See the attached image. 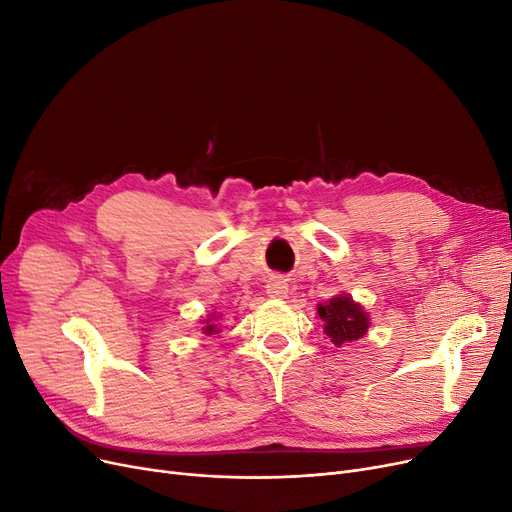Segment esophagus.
<instances>
[{
  "label": "esophagus",
  "mask_w": 512,
  "mask_h": 512,
  "mask_svg": "<svg viewBox=\"0 0 512 512\" xmlns=\"http://www.w3.org/2000/svg\"><path fill=\"white\" fill-rule=\"evenodd\" d=\"M268 295L270 297H286V293H288V286H286V282L282 280V278H278V276H274V278H270L268 280Z\"/></svg>",
  "instance_id": "34e87169"
}]
</instances>
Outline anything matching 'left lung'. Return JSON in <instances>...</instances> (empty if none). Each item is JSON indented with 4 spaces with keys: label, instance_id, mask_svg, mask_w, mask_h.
I'll return each mask as SVG.
<instances>
[{
    "label": "left lung",
    "instance_id": "1",
    "mask_svg": "<svg viewBox=\"0 0 512 512\" xmlns=\"http://www.w3.org/2000/svg\"><path fill=\"white\" fill-rule=\"evenodd\" d=\"M318 316L324 322V332L330 337L332 345L337 347L362 339L370 324L366 311L345 295L330 299L326 305H320Z\"/></svg>",
    "mask_w": 512,
    "mask_h": 512
}]
</instances>
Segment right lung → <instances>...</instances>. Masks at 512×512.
Here are the masks:
<instances>
[{
	"label": "right lung",
	"instance_id": "add662e5",
	"mask_svg": "<svg viewBox=\"0 0 512 512\" xmlns=\"http://www.w3.org/2000/svg\"><path fill=\"white\" fill-rule=\"evenodd\" d=\"M205 332H207V335H213V332H217V328H215V324H207L205 328H203Z\"/></svg>",
	"mask_w": 512,
	"mask_h": 512
}]
</instances>
